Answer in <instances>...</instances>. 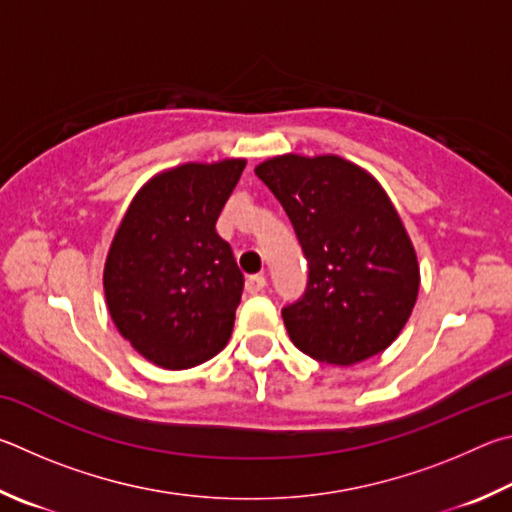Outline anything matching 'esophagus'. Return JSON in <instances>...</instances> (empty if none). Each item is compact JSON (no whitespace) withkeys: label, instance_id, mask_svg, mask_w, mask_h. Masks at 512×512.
Returning a JSON list of instances; mask_svg holds the SVG:
<instances>
[{"label":"esophagus","instance_id":"obj_1","mask_svg":"<svg viewBox=\"0 0 512 512\" xmlns=\"http://www.w3.org/2000/svg\"><path fill=\"white\" fill-rule=\"evenodd\" d=\"M265 285H267L265 276H261V274H254V276H247V281H245V290H247L249 294H258V292H263V290H265Z\"/></svg>","mask_w":512,"mask_h":512}]
</instances>
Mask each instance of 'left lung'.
I'll return each mask as SVG.
<instances>
[{
    "label": "left lung",
    "instance_id": "obj_1",
    "mask_svg": "<svg viewBox=\"0 0 512 512\" xmlns=\"http://www.w3.org/2000/svg\"><path fill=\"white\" fill-rule=\"evenodd\" d=\"M256 175L288 213L308 261L306 290L281 310L294 346L339 366L382 353L405 328L420 281L387 193L335 155L274 157Z\"/></svg>",
    "mask_w": 512,
    "mask_h": 512
}]
</instances>
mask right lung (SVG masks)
Instances as JSON below:
<instances>
[{"label":"right lung","mask_w":512,"mask_h":512,"mask_svg":"<svg viewBox=\"0 0 512 512\" xmlns=\"http://www.w3.org/2000/svg\"><path fill=\"white\" fill-rule=\"evenodd\" d=\"M242 170V159L166 170L137 193L112 240L107 308L161 369H191L229 342L245 276L215 222Z\"/></svg>","instance_id":"1"}]
</instances>
